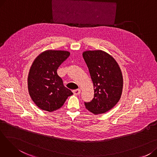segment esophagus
Instances as JSON below:
<instances>
[{
  "label": "esophagus",
  "mask_w": 157,
  "mask_h": 157,
  "mask_svg": "<svg viewBox=\"0 0 157 157\" xmlns=\"http://www.w3.org/2000/svg\"><path fill=\"white\" fill-rule=\"evenodd\" d=\"M73 93L74 95H78L80 93H81V90L80 89H76V90H73Z\"/></svg>",
  "instance_id": "esophagus-1"
}]
</instances>
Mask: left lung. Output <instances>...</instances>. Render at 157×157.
I'll return each mask as SVG.
<instances>
[{
	"label": "left lung",
	"mask_w": 157,
	"mask_h": 157,
	"mask_svg": "<svg viewBox=\"0 0 157 157\" xmlns=\"http://www.w3.org/2000/svg\"><path fill=\"white\" fill-rule=\"evenodd\" d=\"M94 83V97L85 102L86 108L94 114L105 113L120 101L123 79L118 63L114 58L101 49L83 53Z\"/></svg>",
	"instance_id": "left-lung-1"
}]
</instances>
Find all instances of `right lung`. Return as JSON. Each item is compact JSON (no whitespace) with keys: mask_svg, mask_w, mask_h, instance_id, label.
<instances>
[{"mask_svg":"<svg viewBox=\"0 0 157 157\" xmlns=\"http://www.w3.org/2000/svg\"><path fill=\"white\" fill-rule=\"evenodd\" d=\"M69 55L67 51L48 49L33 62L28 76V90L32 100L40 109L48 112L59 109L73 94L63 86L56 72Z\"/></svg>","mask_w":157,"mask_h":157,"instance_id":"obj_1","label":"right lung"}]
</instances>
